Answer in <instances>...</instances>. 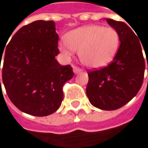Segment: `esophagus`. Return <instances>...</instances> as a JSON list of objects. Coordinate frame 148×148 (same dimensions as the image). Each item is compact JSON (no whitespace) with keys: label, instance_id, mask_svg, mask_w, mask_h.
I'll return each mask as SVG.
<instances>
[{"label":"esophagus","instance_id":"obj_1","mask_svg":"<svg viewBox=\"0 0 148 148\" xmlns=\"http://www.w3.org/2000/svg\"><path fill=\"white\" fill-rule=\"evenodd\" d=\"M73 73H78L82 72V69L78 66H73Z\"/></svg>","mask_w":148,"mask_h":148}]
</instances>
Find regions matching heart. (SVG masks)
Here are the masks:
<instances>
[{
    "mask_svg": "<svg viewBox=\"0 0 148 148\" xmlns=\"http://www.w3.org/2000/svg\"><path fill=\"white\" fill-rule=\"evenodd\" d=\"M120 45L118 30L97 24L85 25L71 30L59 43L66 58L78 51L81 61L88 67L99 68L108 65L116 56Z\"/></svg>",
    "mask_w": 148,
    "mask_h": 148,
    "instance_id": "heart-1",
    "label": "heart"
}]
</instances>
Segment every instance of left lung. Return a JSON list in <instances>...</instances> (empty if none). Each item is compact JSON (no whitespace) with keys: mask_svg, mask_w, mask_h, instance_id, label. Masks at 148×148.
Wrapping results in <instances>:
<instances>
[{"mask_svg":"<svg viewBox=\"0 0 148 148\" xmlns=\"http://www.w3.org/2000/svg\"><path fill=\"white\" fill-rule=\"evenodd\" d=\"M105 20L118 30L120 45L111 63L88 73L86 92L93 106L114 110L130 102L140 89L146 66L142 50L147 56L148 49H142L140 39L126 23L109 18Z\"/></svg>","mask_w":148,"mask_h":148,"instance_id":"left-lung-1","label":"left lung"}]
</instances>
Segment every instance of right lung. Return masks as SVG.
<instances>
[{"label":"right lung","instance_id":"add662e5","mask_svg":"<svg viewBox=\"0 0 148 148\" xmlns=\"http://www.w3.org/2000/svg\"><path fill=\"white\" fill-rule=\"evenodd\" d=\"M55 29L54 22L35 21L19 29L4 52L0 51L8 97L21 111L32 116L55 112L63 100V85L73 76L70 65L61 66L55 59L60 53Z\"/></svg>","mask_w":148,"mask_h":148}]
</instances>
